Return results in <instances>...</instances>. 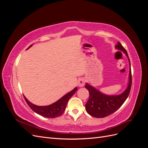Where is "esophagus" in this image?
Instances as JSON below:
<instances>
[{"instance_id": "1", "label": "esophagus", "mask_w": 148, "mask_h": 148, "mask_svg": "<svg viewBox=\"0 0 148 148\" xmlns=\"http://www.w3.org/2000/svg\"><path fill=\"white\" fill-rule=\"evenodd\" d=\"M77 84L79 87H83L84 85V80L83 78H79L77 82Z\"/></svg>"}]
</instances>
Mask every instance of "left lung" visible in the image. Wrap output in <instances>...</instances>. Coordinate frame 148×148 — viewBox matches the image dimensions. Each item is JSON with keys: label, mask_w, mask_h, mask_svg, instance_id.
<instances>
[{"label": "left lung", "mask_w": 148, "mask_h": 148, "mask_svg": "<svg viewBox=\"0 0 148 148\" xmlns=\"http://www.w3.org/2000/svg\"><path fill=\"white\" fill-rule=\"evenodd\" d=\"M117 50L122 51L128 58L130 64V71L128 86L125 90L120 95H108L101 92L97 89L86 83V88L89 94V99L85 104L87 112L96 118H104L117 110L126 101L132 86L131 65L127 51L119 42L115 46Z\"/></svg>", "instance_id": "1"}]
</instances>
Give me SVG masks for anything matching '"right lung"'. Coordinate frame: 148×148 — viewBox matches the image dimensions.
<instances>
[{
    "instance_id": "right-lung-1",
    "label": "right lung",
    "mask_w": 148,
    "mask_h": 148,
    "mask_svg": "<svg viewBox=\"0 0 148 148\" xmlns=\"http://www.w3.org/2000/svg\"><path fill=\"white\" fill-rule=\"evenodd\" d=\"M32 46L33 44L29 46V47L27 48V49L30 48ZM77 90V88L75 87L73 90L66 93L64 96H62L60 99H59L56 102L52 103V104L48 106H39L35 105L26 99V97L25 96L24 98L29 107L34 112L46 118H56L59 117L60 115L64 113V112L65 111L66 108L67 102H68L69 100L70 99V97L74 95Z\"/></svg>"
}]
</instances>
